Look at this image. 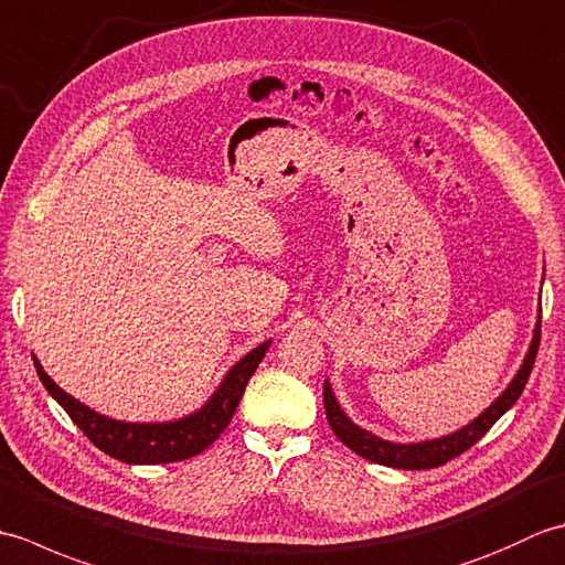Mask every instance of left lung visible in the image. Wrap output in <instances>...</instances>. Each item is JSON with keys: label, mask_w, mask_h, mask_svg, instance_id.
<instances>
[{"label": "left lung", "mask_w": 565, "mask_h": 565, "mask_svg": "<svg viewBox=\"0 0 565 565\" xmlns=\"http://www.w3.org/2000/svg\"><path fill=\"white\" fill-rule=\"evenodd\" d=\"M539 342H542V316H539L536 322V330H534V340L530 352L524 356V364L518 371V376L508 386V391L500 395V398L488 407V411L476 417L471 425H466L463 429L454 431L449 437H441V439H431V441H423V444H391V441H383L374 435H369L366 429L356 427L354 423L347 419V415L340 411L338 401H334L332 388L322 386V403H326V415H328V423L332 427L334 435L342 444H347L354 454L364 456V459L381 463V466H393V468H407V471H419V468H437L444 466L447 461L456 459V456L463 454L466 449H471L473 444L481 439L486 431L493 427L498 419L505 415L510 407L514 405V401L520 398L526 381H530L532 374V366H534V359L539 352Z\"/></svg>", "instance_id": "left-lung-1"}]
</instances>
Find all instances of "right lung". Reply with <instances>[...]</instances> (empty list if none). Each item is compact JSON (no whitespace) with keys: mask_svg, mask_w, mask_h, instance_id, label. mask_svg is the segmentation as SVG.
Returning a JSON list of instances; mask_svg holds the SVG:
<instances>
[{"mask_svg":"<svg viewBox=\"0 0 565 565\" xmlns=\"http://www.w3.org/2000/svg\"><path fill=\"white\" fill-rule=\"evenodd\" d=\"M267 347L269 342H264L257 350H252L247 356L239 359V362L227 371L221 388L213 393V398L203 405L199 413L164 425L116 423V419L94 413L87 405L77 403L72 395L55 386L53 379L45 374L35 356L33 364L35 371H39V379L45 391L65 407L72 423L87 435L94 447H99L104 454H109L111 459H118L124 463H172L201 454L209 444L221 437V431L227 425H231L247 381L255 374V369L264 359Z\"/></svg>","mask_w":565,"mask_h":565,"instance_id":"1","label":"right lung"}]
</instances>
